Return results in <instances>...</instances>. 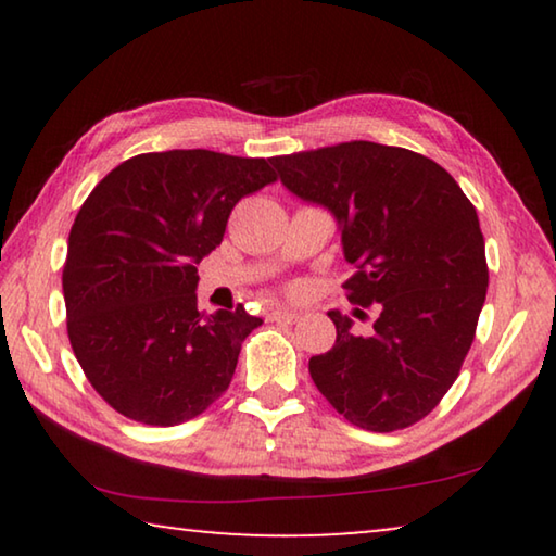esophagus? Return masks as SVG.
<instances>
[{"instance_id": "34e87169", "label": "esophagus", "mask_w": 556, "mask_h": 556, "mask_svg": "<svg viewBox=\"0 0 556 556\" xmlns=\"http://www.w3.org/2000/svg\"><path fill=\"white\" fill-rule=\"evenodd\" d=\"M271 321L277 324H294L299 321V314L296 312H287V308H277V312H271Z\"/></svg>"}]
</instances>
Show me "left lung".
Listing matches in <instances>:
<instances>
[{
    "instance_id": "left-lung-1",
    "label": "left lung",
    "mask_w": 556,
    "mask_h": 556,
    "mask_svg": "<svg viewBox=\"0 0 556 556\" xmlns=\"http://www.w3.org/2000/svg\"><path fill=\"white\" fill-rule=\"evenodd\" d=\"M269 164L289 193L333 215L355 265L345 296L380 312L365 336L328 312L336 345L308 361L316 388L368 431L427 417L458 378L485 304L476 208L446 168L402 147L345 142Z\"/></svg>"
}]
</instances>
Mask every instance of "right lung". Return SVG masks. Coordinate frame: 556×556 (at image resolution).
I'll return each mask as SVG.
<instances>
[{
	"mask_svg": "<svg viewBox=\"0 0 556 556\" xmlns=\"http://www.w3.org/2000/svg\"><path fill=\"white\" fill-rule=\"evenodd\" d=\"M275 178L267 159L172 149L131 156L92 188L68 235L63 299L73 353L112 409L174 427L228 390L262 318L199 312L195 265L235 203Z\"/></svg>",
	"mask_w": 556,
	"mask_h": 556,
	"instance_id": "obj_1",
	"label": "right lung"
}]
</instances>
